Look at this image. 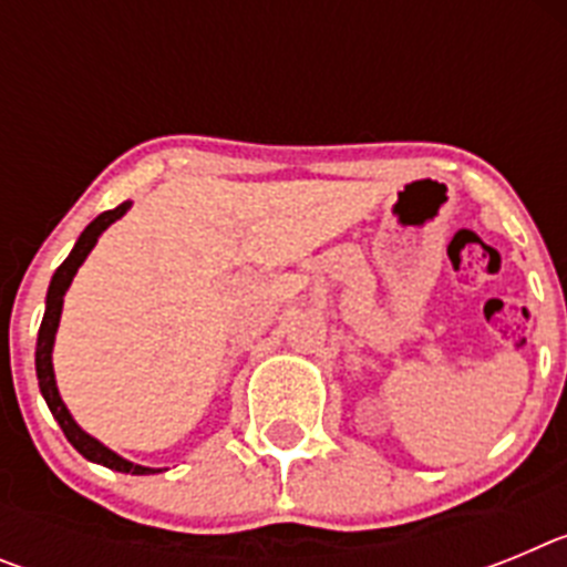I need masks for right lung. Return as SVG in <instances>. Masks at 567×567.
I'll return each instance as SVG.
<instances>
[{"label":"right lung","mask_w":567,"mask_h":567,"mask_svg":"<svg viewBox=\"0 0 567 567\" xmlns=\"http://www.w3.org/2000/svg\"><path fill=\"white\" fill-rule=\"evenodd\" d=\"M127 207H130V204L124 202V204H118L115 209H107V213L99 215L96 221H90L87 229L79 235L73 252L64 258V264L56 269L53 280H50L48 309H44V318H42V327H39V340H37V378H39V389H42L44 400H48V405H50V412H53V417L59 420L64 437L73 443V449H76L79 454H84V457L93 460V463L107 465V468L124 471V474H153V468H144V465H135V463H130V460L118 457L115 452H110L107 445H102L99 440H93L90 434H84L82 429H79L76 420L70 417V412L64 409L62 398H59L56 380H53V363H50V352H53V338H56L59 318H62L64 292H68L70 280H73L76 269L84 264V258H87L90 249L96 247L99 235H102L104 229L110 227V224L118 221V218L127 213Z\"/></svg>","instance_id":"obj_1"}]
</instances>
